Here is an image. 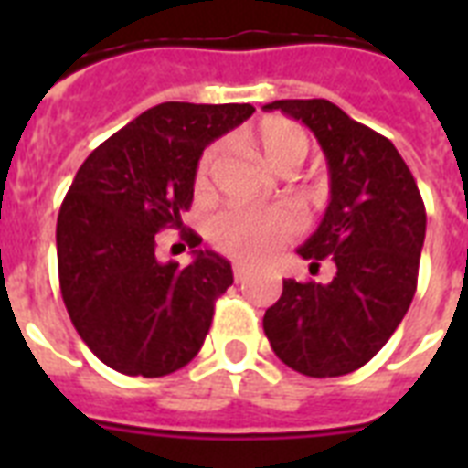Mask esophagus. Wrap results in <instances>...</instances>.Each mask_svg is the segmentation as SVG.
I'll return each instance as SVG.
<instances>
[{
    "label": "esophagus",
    "instance_id": "obj_1",
    "mask_svg": "<svg viewBox=\"0 0 468 468\" xmlns=\"http://www.w3.org/2000/svg\"><path fill=\"white\" fill-rule=\"evenodd\" d=\"M248 274H250V270H248V267H245V264H240V262L233 264V277H235V282H242V279L248 277Z\"/></svg>",
    "mask_w": 468,
    "mask_h": 468
}]
</instances>
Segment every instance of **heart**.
Wrapping results in <instances>:
<instances>
[{
	"instance_id": "obj_1",
	"label": "heart",
	"mask_w": 468,
	"mask_h": 468,
	"mask_svg": "<svg viewBox=\"0 0 468 468\" xmlns=\"http://www.w3.org/2000/svg\"><path fill=\"white\" fill-rule=\"evenodd\" d=\"M252 145L277 172H292L308 155L306 128L282 116H267L252 131ZM220 143L204 150L197 167V186L206 189L218 167ZM301 220L289 206H233L211 220L213 245L240 262H262L284 242L293 240Z\"/></svg>"
}]
</instances>
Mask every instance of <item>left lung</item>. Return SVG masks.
Segmentation results:
<instances>
[{
    "label": "left lung",
    "instance_id": "obj_1",
    "mask_svg": "<svg viewBox=\"0 0 468 468\" xmlns=\"http://www.w3.org/2000/svg\"><path fill=\"white\" fill-rule=\"evenodd\" d=\"M264 109L306 123L325 153L330 204L296 252L315 267L325 257L337 267L330 284L286 279L264 313V335L293 371L342 377L369 362L410 308L425 204L393 143L333 101L282 99Z\"/></svg>",
    "mask_w": 468,
    "mask_h": 468
}]
</instances>
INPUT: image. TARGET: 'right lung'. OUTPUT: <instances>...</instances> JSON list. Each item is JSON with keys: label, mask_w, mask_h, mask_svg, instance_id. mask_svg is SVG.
I'll return each mask as SVG.
<instances>
[{"label": "right lung", "mask_w": 468, "mask_h": 468, "mask_svg": "<svg viewBox=\"0 0 468 468\" xmlns=\"http://www.w3.org/2000/svg\"><path fill=\"white\" fill-rule=\"evenodd\" d=\"M255 113L250 104L165 101L104 141L77 169L58 213V274L84 345L128 377H167L198 355L230 262L157 260V233L182 228L198 157ZM189 248L201 238L186 233Z\"/></svg>", "instance_id": "obj_1"}]
</instances>
